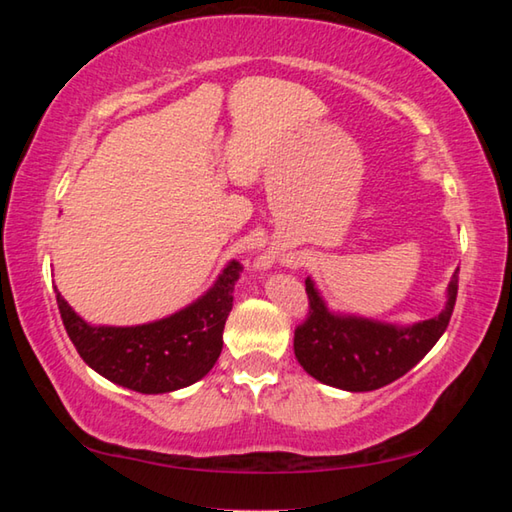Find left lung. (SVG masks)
Segmentation results:
<instances>
[{
    "label": "left lung",
    "instance_id": "8db88e82",
    "mask_svg": "<svg viewBox=\"0 0 512 512\" xmlns=\"http://www.w3.org/2000/svg\"><path fill=\"white\" fill-rule=\"evenodd\" d=\"M305 287L309 314L293 336L298 363L320 384L366 393L406 375L443 336L456 305L458 271L447 287L445 309L413 325L339 314L325 305L311 277Z\"/></svg>",
    "mask_w": 512,
    "mask_h": 512
}]
</instances>
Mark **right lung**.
Segmentation results:
<instances>
[{"instance_id": "1", "label": "right lung", "mask_w": 512, "mask_h": 512, "mask_svg": "<svg viewBox=\"0 0 512 512\" xmlns=\"http://www.w3.org/2000/svg\"><path fill=\"white\" fill-rule=\"evenodd\" d=\"M241 264L230 262L192 305L167 318L133 327L90 325L56 291L60 318L76 352L115 384L144 395L192 386L214 368Z\"/></svg>"}]
</instances>
